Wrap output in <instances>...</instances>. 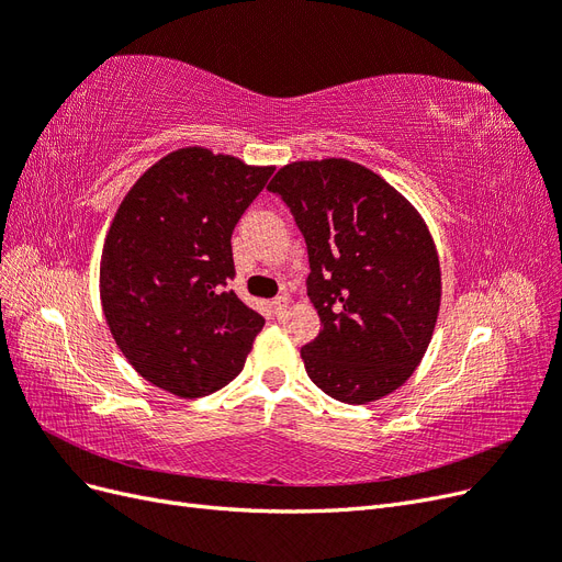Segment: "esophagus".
Listing matches in <instances>:
<instances>
[{"label":"esophagus","mask_w":562,"mask_h":562,"mask_svg":"<svg viewBox=\"0 0 562 562\" xmlns=\"http://www.w3.org/2000/svg\"><path fill=\"white\" fill-rule=\"evenodd\" d=\"M288 307H291V297L288 295H279L274 302H271V310H274L277 316H283L288 312Z\"/></svg>","instance_id":"obj_1"}]
</instances>
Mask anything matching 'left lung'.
Here are the masks:
<instances>
[{"mask_svg":"<svg viewBox=\"0 0 562 562\" xmlns=\"http://www.w3.org/2000/svg\"><path fill=\"white\" fill-rule=\"evenodd\" d=\"M291 209L310 252L323 328L300 356L335 401L363 405L422 363L440 310V262L419 211L349 159L293 161L267 184Z\"/></svg>","mask_w":562,"mask_h":562,"instance_id":"obj_1","label":"left lung"}]
</instances>
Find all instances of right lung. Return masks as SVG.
Instances as JSON below:
<instances>
[{
    "label": "right lung",
    "mask_w": 562,
    "mask_h": 562,
    "mask_svg": "<svg viewBox=\"0 0 562 562\" xmlns=\"http://www.w3.org/2000/svg\"><path fill=\"white\" fill-rule=\"evenodd\" d=\"M274 166L180 147L135 180L100 255V302L126 361L180 398L244 370L265 318L227 288L232 232Z\"/></svg>",
    "instance_id": "right-lung-1"
}]
</instances>
